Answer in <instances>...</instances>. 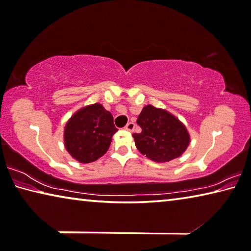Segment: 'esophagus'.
Segmentation results:
<instances>
[{"label":"esophagus","instance_id":"1","mask_svg":"<svg viewBox=\"0 0 251 251\" xmlns=\"http://www.w3.org/2000/svg\"><path fill=\"white\" fill-rule=\"evenodd\" d=\"M134 128H136V125H134L133 122H129L128 125H126V126H125V129H126V131H129V132H132V131L134 130Z\"/></svg>","mask_w":251,"mask_h":251}]
</instances>
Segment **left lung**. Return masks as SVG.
I'll list each match as a JSON object with an SVG mask.
<instances>
[{"mask_svg":"<svg viewBox=\"0 0 251 251\" xmlns=\"http://www.w3.org/2000/svg\"><path fill=\"white\" fill-rule=\"evenodd\" d=\"M137 123L142 131L132 134L136 147L156 163L178 158L190 145L191 137L184 123L164 109L146 105Z\"/></svg>","mask_w":251,"mask_h":251,"instance_id":"8db88e82","label":"left lung"}]
</instances>
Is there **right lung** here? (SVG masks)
<instances>
[{
  "label": "right lung",
  "instance_id": "1",
  "mask_svg": "<svg viewBox=\"0 0 251 251\" xmlns=\"http://www.w3.org/2000/svg\"><path fill=\"white\" fill-rule=\"evenodd\" d=\"M117 131L112 114L102 104H91L76 111L67 121L65 148L78 163H92L107 151Z\"/></svg>",
  "mask_w": 251,
  "mask_h": 251
}]
</instances>
